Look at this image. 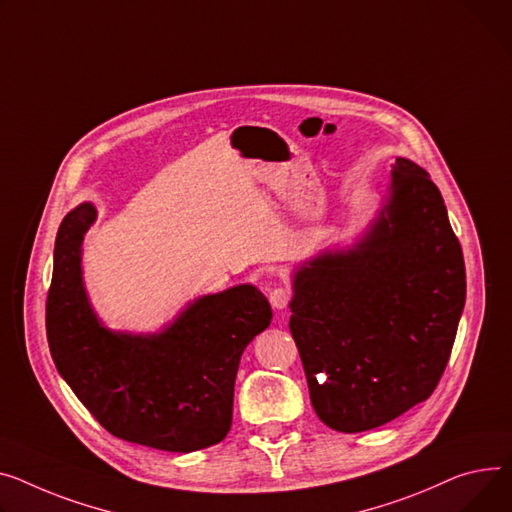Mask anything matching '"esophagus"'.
<instances>
[{"label": "esophagus", "mask_w": 512, "mask_h": 512, "mask_svg": "<svg viewBox=\"0 0 512 512\" xmlns=\"http://www.w3.org/2000/svg\"><path fill=\"white\" fill-rule=\"evenodd\" d=\"M290 300H292V292H290L288 288H284V286L271 288V292H269V302H271V306H274V309L284 311L286 306L290 304Z\"/></svg>", "instance_id": "34e87169"}]
</instances>
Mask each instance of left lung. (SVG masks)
<instances>
[{
	"label": "left lung",
	"instance_id": "obj_1",
	"mask_svg": "<svg viewBox=\"0 0 512 512\" xmlns=\"http://www.w3.org/2000/svg\"><path fill=\"white\" fill-rule=\"evenodd\" d=\"M465 306V261L422 166L397 158L364 241L300 267L290 302L311 403L337 432L379 428L426 401Z\"/></svg>",
	"mask_w": 512,
	"mask_h": 512
}]
</instances>
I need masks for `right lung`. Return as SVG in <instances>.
<instances>
[{"instance_id":"add662e5","label":"right lung","mask_w":512,"mask_h":512,"mask_svg":"<svg viewBox=\"0 0 512 512\" xmlns=\"http://www.w3.org/2000/svg\"><path fill=\"white\" fill-rule=\"evenodd\" d=\"M96 212L82 203L59 226L47 294V342L65 383L113 436L170 453L218 445L232 424L241 354L271 323L255 286L203 296L152 337L100 327L82 286L80 245Z\"/></svg>"}]
</instances>
